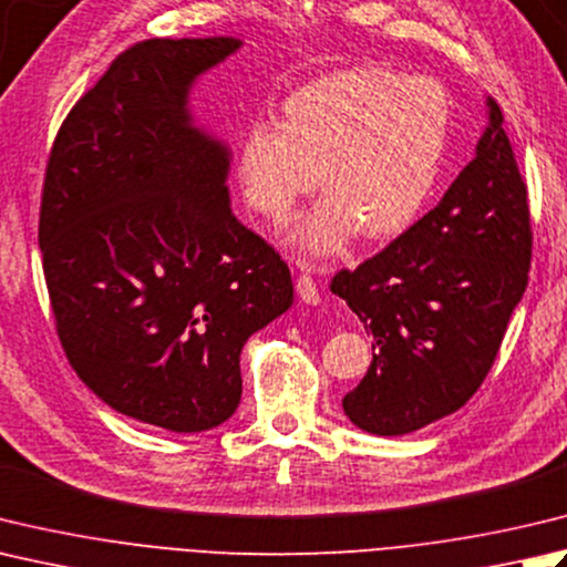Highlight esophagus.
<instances>
[{"mask_svg": "<svg viewBox=\"0 0 567 567\" xmlns=\"http://www.w3.org/2000/svg\"><path fill=\"white\" fill-rule=\"evenodd\" d=\"M295 290H297L299 299H302L305 305H312V307H317V305L321 302L319 287H317V282H315L312 277H309V275H297V280H295Z\"/></svg>", "mask_w": 567, "mask_h": 567, "instance_id": "34e87169", "label": "esophagus"}]
</instances>
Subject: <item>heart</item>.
<instances>
[{
	"instance_id": "obj_1",
	"label": "heart",
	"mask_w": 567,
	"mask_h": 567,
	"mask_svg": "<svg viewBox=\"0 0 567 567\" xmlns=\"http://www.w3.org/2000/svg\"><path fill=\"white\" fill-rule=\"evenodd\" d=\"M452 103L425 75L351 65L282 100L280 125L243 132L236 176L250 208L285 220L312 188L327 196L299 218L290 246L305 260L339 252L361 228L391 238L423 214L445 162Z\"/></svg>"
}]
</instances>
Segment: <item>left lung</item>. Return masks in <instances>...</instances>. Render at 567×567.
Wrapping results in <instances>:
<instances>
[{"label": "left lung", "instance_id": "1", "mask_svg": "<svg viewBox=\"0 0 567 567\" xmlns=\"http://www.w3.org/2000/svg\"><path fill=\"white\" fill-rule=\"evenodd\" d=\"M474 159L401 238L331 280L373 337L343 413L395 437L460 410L489 373L528 285L530 214L504 115L486 97Z\"/></svg>", "mask_w": 567, "mask_h": 567}]
</instances>
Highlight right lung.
Returning <instances> with one entry per match:
<instances>
[{
    "label": "right lung",
    "mask_w": 567,
    "mask_h": 567,
    "mask_svg": "<svg viewBox=\"0 0 567 567\" xmlns=\"http://www.w3.org/2000/svg\"><path fill=\"white\" fill-rule=\"evenodd\" d=\"M240 39H150L65 117L39 243L61 347L117 413L204 432L236 413L246 341L292 307V277L230 210L228 144L194 125L198 75Z\"/></svg>",
    "instance_id": "add662e5"
}]
</instances>
